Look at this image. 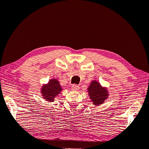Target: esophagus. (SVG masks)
<instances>
[{"mask_svg": "<svg viewBox=\"0 0 149 149\" xmlns=\"http://www.w3.org/2000/svg\"><path fill=\"white\" fill-rule=\"evenodd\" d=\"M71 88H72V90L74 91H78L79 89V86L76 85V84H73L71 87Z\"/></svg>", "mask_w": 149, "mask_h": 149, "instance_id": "obj_1", "label": "esophagus"}]
</instances>
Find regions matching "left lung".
<instances>
[{"instance_id": "left-lung-1", "label": "left lung", "mask_w": 149, "mask_h": 149, "mask_svg": "<svg viewBox=\"0 0 149 149\" xmlns=\"http://www.w3.org/2000/svg\"><path fill=\"white\" fill-rule=\"evenodd\" d=\"M87 92L92 104L96 106L104 103L109 97V92L107 87H103L96 80L92 81L90 86L87 88Z\"/></svg>"}]
</instances>
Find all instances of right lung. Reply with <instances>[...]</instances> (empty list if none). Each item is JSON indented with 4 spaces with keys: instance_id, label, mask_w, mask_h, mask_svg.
I'll return each instance as SVG.
<instances>
[{
    "instance_id": "1",
    "label": "right lung",
    "mask_w": 149,
    "mask_h": 149,
    "mask_svg": "<svg viewBox=\"0 0 149 149\" xmlns=\"http://www.w3.org/2000/svg\"><path fill=\"white\" fill-rule=\"evenodd\" d=\"M42 97L48 103L53 102L55 98L63 91V88L57 79H51L41 88Z\"/></svg>"
}]
</instances>
